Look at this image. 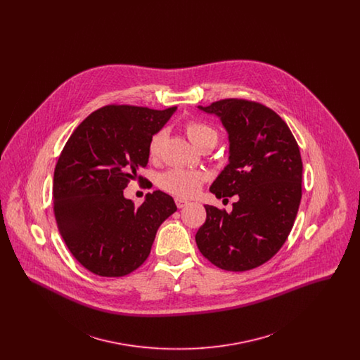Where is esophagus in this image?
Returning <instances> with one entry per match:
<instances>
[{
	"instance_id": "1",
	"label": "esophagus",
	"mask_w": 360,
	"mask_h": 360,
	"mask_svg": "<svg viewBox=\"0 0 360 360\" xmlns=\"http://www.w3.org/2000/svg\"><path fill=\"white\" fill-rule=\"evenodd\" d=\"M188 202L186 200H182V198H175V205L178 206L179 209H182V207H185V206L188 205Z\"/></svg>"
}]
</instances>
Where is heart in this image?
Instances as JSON below:
<instances>
[{
    "mask_svg": "<svg viewBox=\"0 0 360 360\" xmlns=\"http://www.w3.org/2000/svg\"><path fill=\"white\" fill-rule=\"evenodd\" d=\"M190 141L200 150L204 147H214L219 141L216 128L205 121H188L185 127ZM166 139V129L156 131L148 141V155L158 158L162 151L163 141ZM205 181V175L200 172H191L184 169H170L158 176V186L176 197H193Z\"/></svg>",
    "mask_w": 360,
    "mask_h": 360,
    "instance_id": "1",
    "label": "heart"
}]
</instances>
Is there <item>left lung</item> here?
<instances>
[{
  "instance_id": "obj_1",
  "label": "left lung",
  "mask_w": 360,
  "mask_h": 360,
  "mask_svg": "<svg viewBox=\"0 0 360 360\" xmlns=\"http://www.w3.org/2000/svg\"><path fill=\"white\" fill-rule=\"evenodd\" d=\"M198 108L219 116L229 135V163L210 191L239 200L231 213L205 205L195 241L214 266L252 270L274 257L290 233L302 197L300 148L288 124L262 103L225 98Z\"/></svg>"
}]
</instances>
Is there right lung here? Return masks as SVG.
I'll use <instances>...</instances> for the list:
<instances>
[{"label":"right lung","instance_id":"add662e5","mask_svg":"<svg viewBox=\"0 0 360 360\" xmlns=\"http://www.w3.org/2000/svg\"><path fill=\"white\" fill-rule=\"evenodd\" d=\"M175 109L106 105L75 128L59 155L55 220L72 257L93 274L135 271L150 255L160 224L176 210L160 190L148 193L140 206L122 194L131 179H143L137 170L148 163L150 137Z\"/></svg>","mask_w":360,"mask_h":360}]
</instances>
